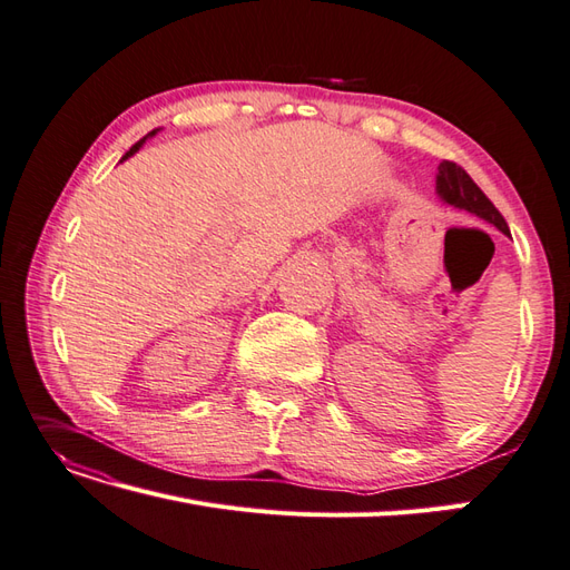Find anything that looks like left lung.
I'll use <instances>...</instances> for the list:
<instances>
[{
  "label": "left lung",
  "instance_id": "left-lung-1",
  "mask_svg": "<svg viewBox=\"0 0 570 570\" xmlns=\"http://www.w3.org/2000/svg\"><path fill=\"white\" fill-rule=\"evenodd\" d=\"M435 189L448 204H452V207L472 212L479 218H484V222L493 224L499 230L508 233V224L501 216V212L493 207L491 199L481 193L479 185L470 178V175H466V170L462 166L455 164V160H443V164L438 166Z\"/></svg>",
  "mask_w": 570,
  "mask_h": 570
}]
</instances>
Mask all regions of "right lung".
Wrapping results in <instances>:
<instances>
[{
    "label": "right lung",
    "mask_w": 570,
    "mask_h": 570,
    "mask_svg": "<svg viewBox=\"0 0 570 570\" xmlns=\"http://www.w3.org/2000/svg\"><path fill=\"white\" fill-rule=\"evenodd\" d=\"M151 135H156V129H154V132H149V135H146V137H151ZM146 137H144V139H146ZM144 139H139V141H137V144H135V146H132V149H129V151H127V154H125V156H122V160H125V158H129V156H132V154H135V151H139V146H141V144H144Z\"/></svg>",
    "instance_id": "obj_1"
}]
</instances>
